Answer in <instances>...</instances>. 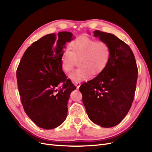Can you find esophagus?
Instances as JSON below:
<instances>
[{
    "label": "esophagus",
    "instance_id": "34e87169",
    "mask_svg": "<svg viewBox=\"0 0 152 152\" xmlns=\"http://www.w3.org/2000/svg\"><path fill=\"white\" fill-rule=\"evenodd\" d=\"M74 84H75V85L76 86V88H77L78 89L80 88V86H81V83H80V82H77V83H74Z\"/></svg>",
    "mask_w": 152,
    "mask_h": 152
}]
</instances>
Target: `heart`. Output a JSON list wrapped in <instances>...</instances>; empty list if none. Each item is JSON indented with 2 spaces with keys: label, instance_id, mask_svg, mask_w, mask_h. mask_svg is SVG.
I'll return each mask as SVG.
<instances>
[{
  "label": "heart",
  "instance_id": "obj_1",
  "mask_svg": "<svg viewBox=\"0 0 152 152\" xmlns=\"http://www.w3.org/2000/svg\"><path fill=\"white\" fill-rule=\"evenodd\" d=\"M70 49L63 51L61 64L65 72H71L76 61L80 68L71 72L68 76L75 83L85 81L92 75H97L108 65L111 57L108 44L86 37L78 38L70 44Z\"/></svg>",
  "mask_w": 152,
  "mask_h": 152
}]
</instances>
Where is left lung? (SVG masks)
Instances as JSON below:
<instances>
[{
	"instance_id": "obj_1",
	"label": "left lung",
	"mask_w": 152,
	"mask_h": 152,
	"mask_svg": "<svg viewBox=\"0 0 152 152\" xmlns=\"http://www.w3.org/2000/svg\"><path fill=\"white\" fill-rule=\"evenodd\" d=\"M95 37L108 44L111 57L105 69L80 87L89 119L103 128L122 121L133 102L138 78L135 57L130 47L113 34L96 30Z\"/></svg>"
}]
</instances>
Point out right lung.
I'll return each mask as SVG.
<instances>
[{
  "label": "right lung",
  "instance_id": "obj_1",
  "mask_svg": "<svg viewBox=\"0 0 152 152\" xmlns=\"http://www.w3.org/2000/svg\"><path fill=\"white\" fill-rule=\"evenodd\" d=\"M72 33L48 34L29 47L17 69V81L24 111L38 127L51 129L62 124L67 115L71 93L76 88L63 72L61 56ZM61 82L63 86L57 91Z\"/></svg>",
  "mask_w": 152,
  "mask_h": 152
}]
</instances>
